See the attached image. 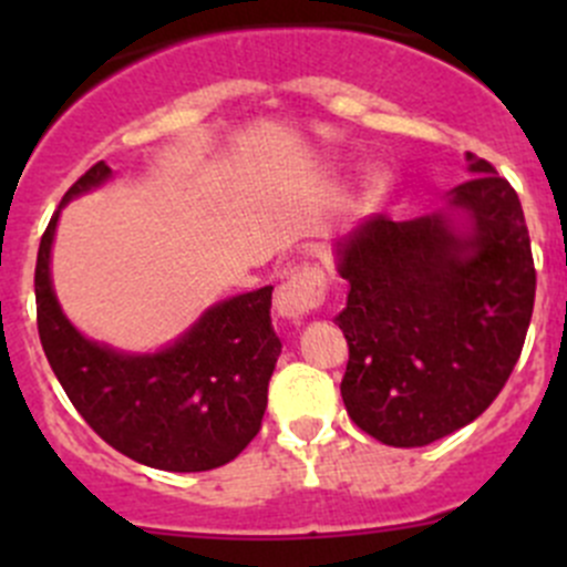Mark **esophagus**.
<instances>
[{"mask_svg": "<svg viewBox=\"0 0 567 567\" xmlns=\"http://www.w3.org/2000/svg\"><path fill=\"white\" fill-rule=\"evenodd\" d=\"M326 274L323 268L299 266L277 290V310L285 318H305L316 312L326 301Z\"/></svg>", "mask_w": 567, "mask_h": 567, "instance_id": "obj_1", "label": "esophagus"}]
</instances>
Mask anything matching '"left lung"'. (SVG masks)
Listing matches in <instances>:
<instances>
[{"mask_svg":"<svg viewBox=\"0 0 567 567\" xmlns=\"http://www.w3.org/2000/svg\"><path fill=\"white\" fill-rule=\"evenodd\" d=\"M442 214L373 216L337 244L348 301L342 403L390 447H425L477 420L511 379L535 307V260L518 194L485 158Z\"/></svg>","mask_w":567,"mask_h":567,"instance_id":"1","label":"left lung"}]
</instances>
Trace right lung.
<instances>
[{"mask_svg":"<svg viewBox=\"0 0 567 567\" xmlns=\"http://www.w3.org/2000/svg\"><path fill=\"white\" fill-rule=\"evenodd\" d=\"M109 175L104 162L93 164L60 208ZM60 208L40 238L35 305L40 346L71 403L109 447L136 463L164 472L230 463L260 431L268 379L282 351L271 329L274 288L221 301L167 351L125 357L84 340L56 305L49 255Z\"/></svg>","mask_w":567,"mask_h":567,"instance_id":"1","label":"right lung"}]
</instances>
